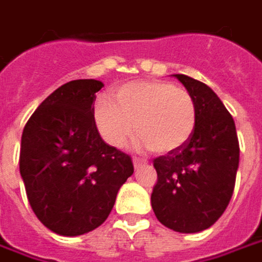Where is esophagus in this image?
<instances>
[{
	"mask_svg": "<svg viewBox=\"0 0 262 262\" xmlns=\"http://www.w3.org/2000/svg\"><path fill=\"white\" fill-rule=\"evenodd\" d=\"M133 163H134V166H141V165H146L147 160L146 159H141V157H134L133 159Z\"/></svg>",
	"mask_w": 262,
	"mask_h": 262,
	"instance_id": "1",
	"label": "esophagus"
}]
</instances>
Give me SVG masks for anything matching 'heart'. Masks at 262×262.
<instances>
[{
	"instance_id": "heart-1",
	"label": "heart",
	"mask_w": 262,
	"mask_h": 262,
	"mask_svg": "<svg viewBox=\"0 0 262 262\" xmlns=\"http://www.w3.org/2000/svg\"><path fill=\"white\" fill-rule=\"evenodd\" d=\"M114 96L115 102L99 97L93 106L95 125L109 146L124 147L138 131L140 146L151 147L157 153H172L184 146L195 129L192 96L170 81L126 83L118 87Z\"/></svg>"
}]
</instances>
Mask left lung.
<instances>
[{
    "mask_svg": "<svg viewBox=\"0 0 262 262\" xmlns=\"http://www.w3.org/2000/svg\"><path fill=\"white\" fill-rule=\"evenodd\" d=\"M196 107V125L179 150L153 160L157 184L151 207L157 220L179 233L213 226L232 198L239 166L236 126L210 87L184 74H173Z\"/></svg>",
    "mask_w": 262,
    "mask_h": 262,
    "instance_id": "left-lung-1",
    "label": "left lung"
}]
</instances>
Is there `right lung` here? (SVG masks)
Masks as SVG:
<instances>
[{"mask_svg": "<svg viewBox=\"0 0 262 262\" xmlns=\"http://www.w3.org/2000/svg\"><path fill=\"white\" fill-rule=\"evenodd\" d=\"M97 80H73L39 105L21 136L20 175L36 217L61 236H78L105 222L131 157L106 144L93 119Z\"/></svg>", "mask_w": 262, "mask_h": 262, "instance_id": "right-lung-1", "label": "right lung"}]
</instances>
